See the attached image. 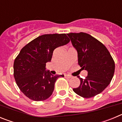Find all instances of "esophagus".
Masks as SVG:
<instances>
[{
  "instance_id": "obj_1",
  "label": "esophagus",
  "mask_w": 122,
  "mask_h": 122,
  "mask_svg": "<svg viewBox=\"0 0 122 122\" xmlns=\"http://www.w3.org/2000/svg\"><path fill=\"white\" fill-rule=\"evenodd\" d=\"M64 76H65V77H66V78H70V77H71V76H70V75H68V74H65Z\"/></svg>"
}]
</instances>
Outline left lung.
<instances>
[{
  "instance_id": "8db88e82",
  "label": "left lung",
  "mask_w": 122,
  "mask_h": 122,
  "mask_svg": "<svg viewBox=\"0 0 122 122\" xmlns=\"http://www.w3.org/2000/svg\"><path fill=\"white\" fill-rule=\"evenodd\" d=\"M77 50L78 64L88 72L86 79L73 91L83 98L93 97L108 86L114 74L115 63L111 55L102 43L88 33H67Z\"/></svg>"
}]
</instances>
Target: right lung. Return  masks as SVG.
<instances>
[{
    "label": "right lung",
    "instance_id": "right-lung-1",
    "mask_svg": "<svg viewBox=\"0 0 122 122\" xmlns=\"http://www.w3.org/2000/svg\"><path fill=\"white\" fill-rule=\"evenodd\" d=\"M70 41L65 33L45 34L21 49L14 62L13 74L17 86L27 97L40 101L51 96L56 80L64 75H52L46 71V64L51 62L56 48Z\"/></svg>",
    "mask_w": 122,
    "mask_h": 122
}]
</instances>
